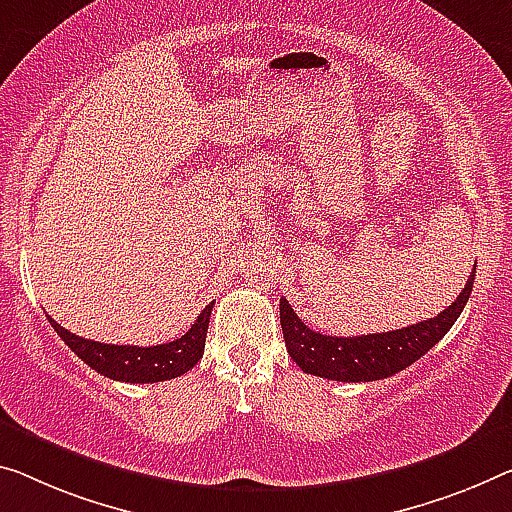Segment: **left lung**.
Instances as JSON below:
<instances>
[{"label": "left lung", "mask_w": 512, "mask_h": 512, "mask_svg": "<svg viewBox=\"0 0 512 512\" xmlns=\"http://www.w3.org/2000/svg\"><path fill=\"white\" fill-rule=\"evenodd\" d=\"M474 277L476 267L469 274L458 300L442 313H437L435 318L393 329V332L348 338L313 332L297 318L288 300L281 297L279 316L288 355L304 373L325 377V380L375 382L396 375L403 368L412 366L416 359H421L432 345L446 336L465 309L471 288H474Z\"/></svg>", "instance_id": "obj_1"}]
</instances>
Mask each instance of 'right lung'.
Segmentation results:
<instances>
[{
	"label": "right lung",
	"instance_id": "obj_1",
	"mask_svg": "<svg viewBox=\"0 0 512 512\" xmlns=\"http://www.w3.org/2000/svg\"><path fill=\"white\" fill-rule=\"evenodd\" d=\"M212 304L215 302H210L206 309L196 316L194 325L187 329L183 336L171 343L151 345V348L89 341V338L70 334L68 329L61 327L59 322L52 320L50 316H47V320H50L54 332L61 336V341H64L84 364H89L93 371L109 377V380L153 384L187 373L190 368L196 366V361L203 357Z\"/></svg>",
	"mask_w": 512,
	"mask_h": 512
}]
</instances>
